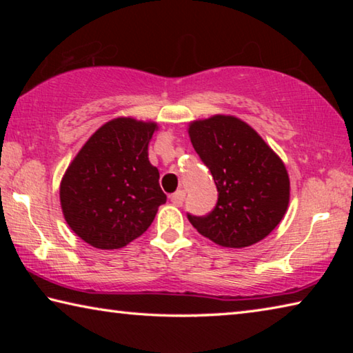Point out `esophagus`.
<instances>
[{"label": "esophagus", "instance_id": "esophagus-1", "mask_svg": "<svg viewBox=\"0 0 353 353\" xmlns=\"http://www.w3.org/2000/svg\"><path fill=\"white\" fill-rule=\"evenodd\" d=\"M170 199H171V202L174 205H182V202H183V199H185V191L183 190H177L176 193H172L171 196H170Z\"/></svg>", "mask_w": 353, "mask_h": 353}]
</instances>
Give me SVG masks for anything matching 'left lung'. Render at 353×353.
Returning <instances> with one entry per match:
<instances>
[{"instance_id": "1", "label": "left lung", "mask_w": 353, "mask_h": 353, "mask_svg": "<svg viewBox=\"0 0 353 353\" xmlns=\"http://www.w3.org/2000/svg\"><path fill=\"white\" fill-rule=\"evenodd\" d=\"M188 135L218 190L213 212L188 214L190 223L223 248L241 249L266 238L290 204V176L282 159L234 115L194 119Z\"/></svg>"}]
</instances>
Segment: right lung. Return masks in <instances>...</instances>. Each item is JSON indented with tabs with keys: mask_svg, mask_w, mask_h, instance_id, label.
<instances>
[{
	"mask_svg": "<svg viewBox=\"0 0 353 353\" xmlns=\"http://www.w3.org/2000/svg\"><path fill=\"white\" fill-rule=\"evenodd\" d=\"M155 121L118 117L103 124L61 181L63 218L74 234L97 249H119L152 224L166 194L148 146Z\"/></svg>",
	"mask_w": 353,
	"mask_h": 353,
	"instance_id": "obj_1",
	"label": "right lung"
}]
</instances>
